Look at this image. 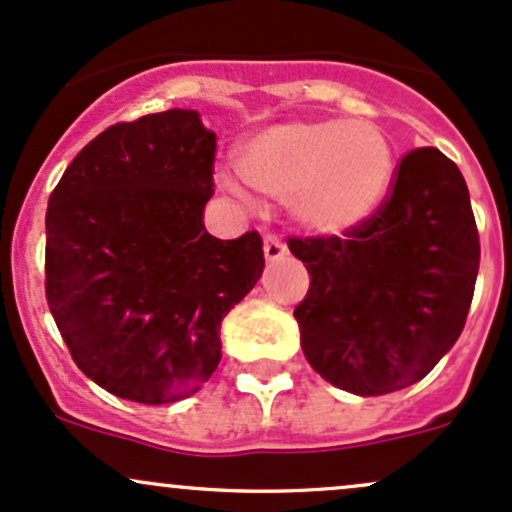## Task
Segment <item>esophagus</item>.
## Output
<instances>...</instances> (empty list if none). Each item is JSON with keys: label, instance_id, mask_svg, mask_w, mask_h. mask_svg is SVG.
I'll list each match as a JSON object with an SVG mask.
<instances>
[{"label": "esophagus", "instance_id": "esophagus-1", "mask_svg": "<svg viewBox=\"0 0 512 512\" xmlns=\"http://www.w3.org/2000/svg\"><path fill=\"white\" fill-rule=\"evenodd\" d=\"M286 252H289V250H286V245L282 243V240L274 238V235H267V238H265V257H267V262L284 260Z\"/></svg>", "mask_w": 512, "mask_h": 512}]
</instances>
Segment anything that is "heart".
<instances>
[{"mask_svg": "<svg viewBox=\"0 0 512 512\" xmlns=\"http://www.w3.org/2000/svg\"><path fill=\"white\" fill-rule=\"evenodd\" d=\"M240 179L274 201H289L303 228L320 235L350 233L367 223L391 187L393 157L372 121L311 119L274 123L245 140L235 155ZM230 194L238 179L218 174Z\"/></svg>", "mask_w": 512, "mask_h": 512, "instance_id": "b5f03b06", "label": "heart"}]
</instances>
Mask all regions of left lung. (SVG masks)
<instances>
[{
  "instance_id": "8db88e82",
  "label": "left lung",
  "mask_w": 512,
  "mask_h": 512,
  "mask_svg": "<svg viewBox=\"0 0 512 512\" xmlns=\"http://www.w3.org/2000/svg\"><path fill=\"white\" fill-rule=\"evenodd\" d=\"M311 274L296 306L308 364L342 391L381 396L432 372L462 335L481 245L469 189L437 148L398 162L391 194L345 238H291Z\"/></svg>"
}]
</instances>
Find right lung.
<instances>
[{
	"mask_svg": "<svg viewBox=\"0 0 512 512\" xmlns=\"http://www.w3.org/2000/svg\"><path fill=\"white\" fill-rule=\"evenodd\" d=\"M216 133L199 111L116 123L48 199L46 299L77 367L126 401L192 396L221 362V320L262 277V238L204 226Z\"/></svg>",
	"mask_w": 512,
	"mask_h": 512,
	"instance_id": "right-lung-1",
	"label": "right lung"
}]
</instances>
